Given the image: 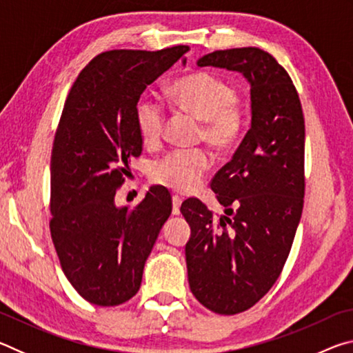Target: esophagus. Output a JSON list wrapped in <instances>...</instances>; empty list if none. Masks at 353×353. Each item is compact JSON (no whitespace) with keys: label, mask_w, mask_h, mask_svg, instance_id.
Masks as SVG:
<instances>
[{"label":"esophagus","mask_w":353,"mask_h":353,"mask_svg":"<svg viewBox=\"0 0 353 353\" xmlns=\"http://www.w3.org/2000/svg\"><path fill=\"white\" fill-rule=\"evenodd\" d=\"M181 205H182L181 196H172V214L181 213Z\"/></svg>","instance_id":"1"}]
</instances>
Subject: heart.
<instances>
[{
	"instance_id": "obj_1",
	"label": "heart",
	"mask_w": 353,
	"mask_h": 353,
	"mask_svg": "<svg viewBox=\"0 0 353 353\" xmlns=\"http://www.w3.org/2000/svg\"><path fill=\"white\" fill-rule=\"evenodd\" d=\"M171 99L183 112L202 121V137L219 149L230 148L240 139L244 113L236 103V92L229 82L205 71H194L171 83ZM139 132L146 145H155L163 135L162 105L141 98L135 107ZM212 159L205 151H176L154 165L152 179L177 193L198 190L210 170Z\"/></svg>"
}]
</instances>
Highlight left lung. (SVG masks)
<instances>
[{
  "label": "left lung",
  "mask_w": 353,
  "mask_h": 353,
  "mask_svg": "<svg viewBox=\"0 0 353 353\" xmlns=\"http://www.w3.org/2000/svg\"><path fill=\"white\" fill-rule=\"evenodd\" d=\"M196 63L241 73L250 87V129L212 181L224 214L198 199L181 207L191 292L214 313L236 314L271 290L288 259L303 207L305 124L291 77L270 52L234 48Z\"/></svg>",
  "instance_id": "left-lung-1"
}]
</instances>
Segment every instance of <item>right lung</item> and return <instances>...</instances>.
Here are the masks:
<instances>
[{
    "instance_id": "obj_1",
    "label": "right lung",
    "mask_w": 353,
    "mask_h": 353,
    "mask_svg": "<svg viewBox=\"0 0 353 353\" xmlns=\"http://www.w3.org/2000/svg\"><path fill=\"white\" fill-rule=\"evenodd\" d=\"M188 46L103 52L81 71L65 101L51 154L52 243L62 271L94 305L115 307L140 290L143 270L172 202L151 187L132 210L115 204L117 188L141 154L135 107L148 85Z\"/></svg>"
}]
</instances>
